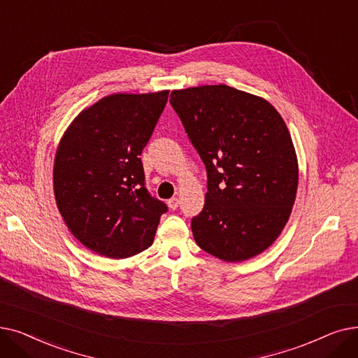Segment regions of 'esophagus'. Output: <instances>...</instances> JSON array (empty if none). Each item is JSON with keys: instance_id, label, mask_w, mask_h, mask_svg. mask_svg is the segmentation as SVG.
<instances>
[{"instance_id": "esophagus-1", "label": "esophagus", "mask_w": 358, "mask_h": 358, "mask_svg": "<svg viewBox=\"0 0 358 358\" xmlns=\"http://www.w3.org/2000/svg\"><path fill=\"white\" fill-rule=\"evenodd\" d=\"M167 206H169V208L176 210V208L179 207V198H170V199L167 201Z\"/></svg>"}]
</instances>
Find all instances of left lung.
<instances>
[{"instance_id": "obj_1", "label": "left lung", "mask_w": 358, "mask_h": 358, "mask_svg": "<svg viewBox=\"0 0 358 358\" xmlns=\"http://www.w3.org/2000/svg\"><path fill=\"white\" fill-rule=\"evenodd\" d=\"M170 103L206 163V206L192 218L196 245L242 262L274 243L290 218L299 162L284 119L264 97L226 84L173 90Z\"/></svg>"}]
</instances>
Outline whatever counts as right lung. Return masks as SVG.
<instances>
[{
	"instance_id": "right-lung-1",
	"label": "right lung",
	"mask_w": 358,
	"mask_h": 358,
	"mask_svg": "<svg viewBox=\"0 0 358 358\" xmlns=\"http://www.w3.org/2000/svg\"><path fill=\"white\" fill-rule=\"evenodd\" d=\"M169 97L113 93L68 125L54 160V195L66 227L97 255L131 258L155 241L167 207L144 186L141 152Z\"/></svg>"
}]
</instances>
